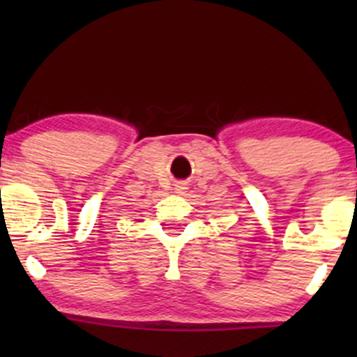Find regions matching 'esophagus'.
Masks as SVG:
<instances>
[{"label":"esophagus","mask_w":357,"mask_h":357,"mask_svg":"<svg viewBox=\"0 0 357 357\" xmlns=\"http://www.w3.org/2000/svg\"><path fill=\"white\" fill-rule=\"evenodd\" d=\"M176 190H178V193H181L183 190H185V186H183V185H178V186H176Z\"/></svg>","instance_id":"34e87169"}]
</instances>
